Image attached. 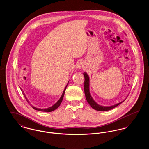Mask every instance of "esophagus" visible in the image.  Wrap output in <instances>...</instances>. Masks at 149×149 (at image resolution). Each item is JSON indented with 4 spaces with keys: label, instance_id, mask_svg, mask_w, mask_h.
Segmentation results:
<instances>
[{
    "label": "esophagus",
    "instance_id": "34e87169",
    "mask_svg": "<svg viewBox=\"0 0 149 149\" xmlns=\"http://www.w3.org/2000/svg\"><path fill=\"white\" fill-rule=\"evenodd\" d=\"M83 66H84L83 63L82 61H80L77 64V68L79 69H80L83 67Z\"/></svg>",
    "mask_w": 149,
    "mask_h": 149
}]
</instances>
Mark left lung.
<instances>
[{
    "mask_svg": "<svg viewBox=\"0 0 149 149\" xmlns=\"http://www.w3.org/2000/svg\"><path fill=\"white\" fill-rule=\"evenodd\" d=\"M84 76V79H85V81H84V92H85V97L86 99L88 102V103L90 104V106L92 107L93 109L97 110V111H109L110 109H112L114 108H115L116 107L118 106V105H120V103H122L123 102L119 103L117 104H115L112 106L109 107H104L99 106V104H98L92 98L90 92H89V78L88 75V74L86 72L83 73Z\"/></svg>",
    "mask_w": 149,
    "mask_h": 149,
    "instance_id": "obj_1",
    "label": "left lung"
}]
</instances>
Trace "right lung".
I'll return each instance as SVG.
<instances>
[{"instance_id":"obj_1","label":"right lung","mask_w":149,"mask_h":149,"mask_svg":"<svg viewBox=\"0 0 149 149\" xmlns=\"http://www.w3.org/2000/svg\"><path fill=\"white\" fill-rule=\"evenodd\" d=\"M66 86L65 87V89H64V92L63 93V94H62V95H61V98H60V99H59L57 102V103H56L54 106H52V107H49V108H46V109H41V108H36L35 107L33 106H31V107L33 108V109H35V110H37V111H41V112H52V111H54V110H55L56 109H57L58 107L60 106V105L61 104V102H62V101H63V98H64V94H65V90H66ZM21 91L22 92V93H23V95L24 96V97H25V98L26 99V100L29 102V101H28V99H27V98H26V97L25 96V95H24V92L22 91V89H21Z\"/></svg>"}]
</instances>
